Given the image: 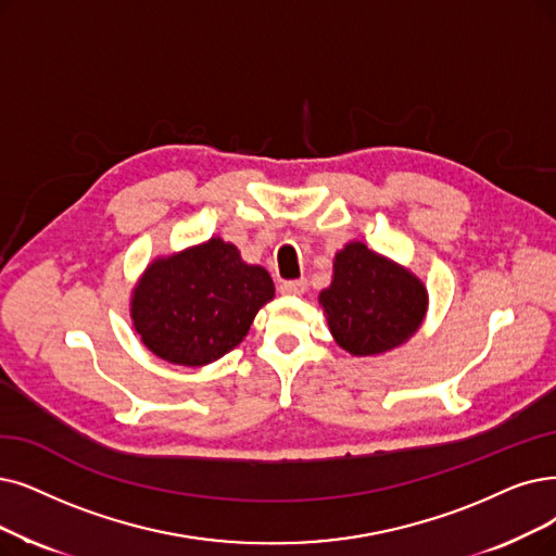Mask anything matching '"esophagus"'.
I'll return each instance as SVG.
<instances>
[{"label": "esophagus", "mask_w": 556, "mask_h": 556, "mask_svg": "<svg viewBox=\"0 0 556 556\" xmlns=\"http://www.w3.org/2000/svg\"><path fill=\"white\" fill-rule=\"evenodd\" d=\"M307 290V280L301 278V280H287V282H280L278 292L285 294V296H301L303 292Z\"/></svg>", "instance_id": "obj_1"}]
</instances>
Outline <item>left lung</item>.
Returning <instances> with one entry per match:
<instances>
[{"label":"left lung","mask_w":556,"mask_h":556,"mask_svg":"<svg viewBox=\"0 0 556 556\" xmlns=\"http://www.w3.org/2000/svg\"><path fill=\"white\" fill-rule=\"evenodd\" d=\"M319 305L330 336L351 355H381L406 344L429 309V292L410 269L349 241L332 260Z\"/></svg>","instance_id":"obj_1"}]
</instances>
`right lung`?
<instances>
[{"mask_svg":"<svg viewBox=\"0 0 556 556\" xmlns=\"http://www.w3.org/2000/svg\"><path fill=\"white\" fill-rule=\"evenodd\" d=\"M274 294L264 266L243 262L235 243L210 237L154 257L131 290L129 317L157 358L205 367L249 336Z\"/></svg>","mask_w":556,"mask_h":556,"instance_id":"add662e5","label":"right lung"}]
</instances>
